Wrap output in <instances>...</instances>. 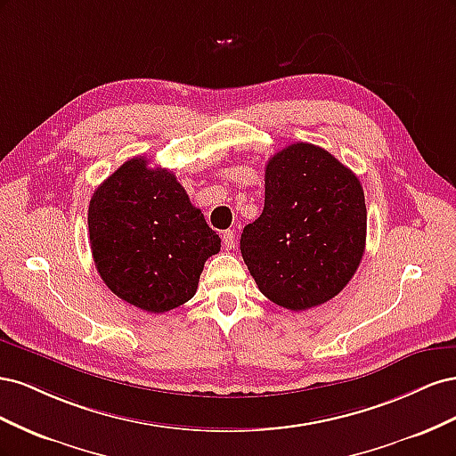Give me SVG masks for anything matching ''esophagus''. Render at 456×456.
<instances>
[{
	"label": "esophagus",
	"instance_id": "34e87169",
	"mask_svg": "<svg viewBox=\"0 0 456 456\" xmlns=\"http://www.w3.org/2000/svg\"><path fill=\"white\" fill-rule=\"evenodd\" d=\"M223 243H224L226 249H232V247H236L238 240H236V233H233V230L223 232Z\"/></svg>",
	"mask_w": 456,
	"mask_h": 456
}]
</instances>
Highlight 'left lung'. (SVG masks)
Segmentation results:
<instances>
[{"label":"left lung","instance_id":"8db88e82","mask_svg":"<svg viewBox=\"0 0 456 456\" xmlns=\"http://www.w3.org/2000/svg\"><path fill=\"white\" fill-rule=\"evenodd\" d=\"M365 236L360 178L327 150L295 142L268 159L265 209L243 228L240 249L260 293L300 312L346 287Z\"/></svg>","mask_w":456,"mask_h":456}]
</instances>
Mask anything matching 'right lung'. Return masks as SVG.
<instances>
[{
	"label": "right lung",
	"mask_w": 456,
	"mask_h": 456,
	"mask_svg": "<svg viewBox=\"0 0 456 456\" xmlns=\"http://www.w3.org/2000/svg\"><path fill=\"white\" fill-rule=\"evenodd\" d=\"M89 243L110 291L150 314H163L196 295L205 260L220 238L173 171L133 158L94 190Z\"/></svg>",
	"instance_id": "add662e5"
}]
</instances>
